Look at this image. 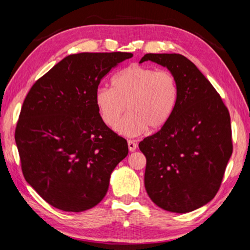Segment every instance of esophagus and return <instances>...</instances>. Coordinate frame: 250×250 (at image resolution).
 <instances>
[{
  "mask_svg": "<svg viewBox=\"0 0 250 250\" xmlns=\"http://www.w3.org/2000/svg\"><path fill=\"white\" fill-rule=\"evenodd\" d=\"M128 146H129V151L130 152L135 151V150H137V147H138L137 143H135L133 140H129L128 141Z\"/></svg>",
  "mask_w": 250,
  "mask_h": 250,
  "instance_id": "34e87169",
  "label": "esophagus"
}]
</instances>
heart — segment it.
I'll return each instance as SVG.
<instances>
[{
    "label": "heart",
    "mask_w": 250,
    "mask_h": 250,
    "mask_svg": "<svg viewBox=\"0 0 250 250\" xmlns=\"http://www.w3.org/2000/svg\"><path fill=\"white\" fill-rule=\"evenodd\" d=\"M179 87L174 75L167 70L131 65L112 79V88L99 87L95 104L101 119L125 137H138L147 126L156 130L167 124L174 112ZM128 107L129 112L119 117Z\"/></svg>",
    "instance_id": "1"
}]
</instances>
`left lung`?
I'll use <instances>...</instances> for the list:
<instances>
[{
    "label": "left lung",
    "mask_w": 250,
    "mask_h": 250,
    "mask_svg": "<svg viewBox=\"0 0 250 250\" xmlns=\"http://www.w3.org/2000/svg\"><path fill=\"white\" fill-rule=\"evenodd\" d=\"M170 70L179 87L171 119L139 147L146 158L145 186L152 202L188 213L213 200L232 153L231 125L221 96L193 62L180 54H146Z\"/></svg>",
    "instance_id": "obj_1"
}]
</instances>
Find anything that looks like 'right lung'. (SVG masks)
<instances>
[{
    "mask_svg": "<svg viewBox=\"0 0 250 250\" xmlns=\"http://www.w3.org/2000/svg\"><path fill=\"white\" fill-rule=\"evenodd\" d=\"M131 53H80L33 84L15 130L23 175L54 207L83 211L107 194L128 143L105 125L95 104L100 80Z\"/></svg>",
    "mask_w": 250,
    "mask_h": 250,
    "instance_id": "right-lung-1",
    "label": "right lung"
}]
</instances>
